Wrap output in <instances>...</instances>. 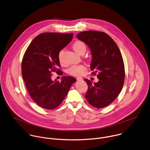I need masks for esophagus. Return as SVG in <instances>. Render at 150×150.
I'll use <instances>...</instances> for the list:
<instances>
[{
  "label": "esophagus",
  "instance_id": "1",
  "mask_svg": "<svg viewBox=\"0 0 150 150\" xmlns=\"http://www.w3.org/2000/svg\"><path fill=\"white\" fill-rule=\"evenodd\" d=\"M76 80H77L78 81H81L83 80V79H82V78L81 76H78V77L76 78Z\"/></svg>",
  "mask_w": 150,
  "mask_h": 150
}]
</instances>
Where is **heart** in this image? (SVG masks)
Wrapping results in <instances>:
<instances>
[{
  "label": "heart",
  "mask_w": 150,
  "mask_h": 150,
  "mask_svg": "<svg viewBox=\"0 0 150 150\" xmlns=\"http://www.w3.org/2000/svg\"><path fill=\"white\" fill-rule=\"evenodd\" d=\"M72 47L74 50L79 54H82L85 53L86 51V45L85 44L81 41H75ZM64 50H61L58 54V60L60 63H62L63 61V54H64ZM86 68L83 65H72L68 70V74L73 76H79L81 75L85 70Z\"/></svg>",
  "instance_id": "heart-1"
}]
</instances>
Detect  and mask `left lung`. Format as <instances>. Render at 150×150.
Wrapping results in <instances>:
<instances>
[{"mask_svg": "<svg viewBox=\"0 0 150 150\" xmlns=\"http://www.w3.org/2000/svg\"><path fill=\"white\" fill-rule=\"evenodd\" d=\"M77 38L89 47L92 52V74L98 82L84 79L88 89L85 98L92 106L100 109L112 103L120 93L125 82V71L120 51L113 40L106 33L96 31H82Z\"/></svg>", "mask_w": 150, "mask_h": 150, "instance_id": "8db88e82", "label": "left lung"}]
</instances>
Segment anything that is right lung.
Instances as JSON below:
<instances>
[{
    "mask_svg": "<svg viewBox=\"0 0 150 150\" xmlns=\"http://www.w3.org/2000/svg\"><path fill=\"white\" fill-rule=\"evenodd\" d=\"M73 33H44L37 36L27 48L21 62V74L28 92L41 108L52 110L61 105L73 83L72 76L53 81L51 72L62 75L58 54L72 40Z\"/></svg>",
    "mask_w": 150,
    "mask_h": 150,
    "instance_id": "right-lung-1",
    "label": "right lung"
}]
</instances>
